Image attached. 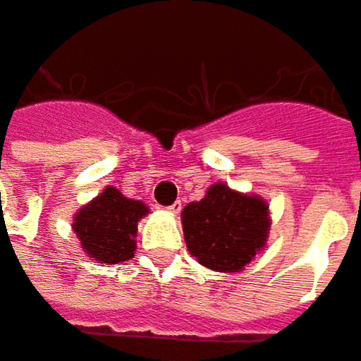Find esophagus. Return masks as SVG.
I'll return each mask as SVG.
<instances>
[{
    "mask_svg": "<svg viewBox=\"0 0 361 361\" xmlns=\"http://www.w3.org/2000/svg\"><path fill=\"white\" fill-rule=\"evenodd\" d=\"M168 212H169V214H180V212H181V202H173V204L168 207Z\"/></svg>",
    "mask_w": 361,
    "mask_h": 361,
    "instance_id": "1",
    "label": "esophagus"
}]
</instances>
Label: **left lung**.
<instances>
[{
	"label": "left lung",
	"instance_id": "left-lung-1",
	"mask_svg": "<svg viewBox=\"0 0 361 361\" xmlns=\"http://www.w3.org/2000/svg\"><path fill=\"white\" fill-rule=\"evenodd\" d=\"M190 254L214 271H242L264 250L269 233V205L259 195L214 183L200 202L181 212Z\"/></svg>",
	"mask_w": 361,
	"mask_h": 361
}]
</instances>
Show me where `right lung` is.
Masks as SVG:
<instances>
[{"label": "right lung", "instance_id": "1", "mask_svg": "<svg viewBox=\"0 0 361 361\" xmlns=\"http://www.w3.org/2000/svg\"><path fill=\"white\" fill-rule=\"evenodd\" d=\"M149 209L140 200H130L118 188L107 185L73 216V231L83 252L97 264L128 262L135 252L137 221Z\"/></svg>", "mask_w": 361, "mask_h": 361}]
</instances>
